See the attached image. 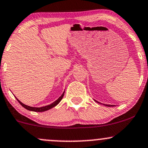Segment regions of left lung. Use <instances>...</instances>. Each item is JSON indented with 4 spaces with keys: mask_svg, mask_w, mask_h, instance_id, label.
Returning <instances> with one entry per match:
<instances>
[{
    "mask_svg": "<svg viewBox=\"0 0 148 148\" xmlns=\"http://www.w3.org/2000/svg\"><path fill=\"white\" fill-rule=\"evenodd\" d=\"M95 101H96V102H97V103H99V101H96V100H95ZM103 105H105V106H114V105H109V104H103Z\"/></svg>",
    "mask_w": 148,
    "mask_h": 148,
    "instance_id": "left-lung-1",
    "label": "left lung"
}]
</instances>
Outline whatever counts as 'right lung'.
<instances>
[{
	"mask_svg": "<svg viewBox=\"0 0 148 148\" xmlns=\"http://www.w3.org/2000/svg\"><path fill=\"white\" fill-rule=\"evenodd\" d=\"M64 94V92L62 94V95H61L57 100H56L54 102H53L52 103H51V104H49V105H47V106H42V107H32V106H27V105H25V104H24V103L21 102V101H20L19 100H18L16 97V99H17V101H18V102H19L20 104H21V106L23 107V108H25V109L28 110V111H35V112H43V111H48V110L51 109V108H53L54 106H56V105L58 104L59 102H60L61 100H62V97H63Z\"/></svg>",
	"mask_w": 148,
	"mask_h": 148,
	"instance_id": "add662e5",
	"label": "right lung"
}]
</instances>
